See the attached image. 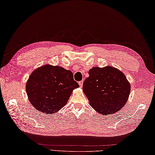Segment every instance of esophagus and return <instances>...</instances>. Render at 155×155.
<instances>
[{"label": "esophagus", "mask_w": 155, "mask_h": 155, "mask_svg": "<svg viewBox=\"0 0 155 155\" xmlns=\"http://www.w3.org/2000/svg\"><path fill=\"white\" fill-rule=\"evenodd\" d=\"M79 85H80V87H82V86H83V81H79Z\"/></svg>", "instance_id": "34e87169"}]
</instances>
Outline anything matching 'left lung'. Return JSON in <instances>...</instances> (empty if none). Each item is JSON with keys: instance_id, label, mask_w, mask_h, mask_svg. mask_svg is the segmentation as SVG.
Returning a JSON list of instances; mask_svg holds the SVG:
<instances>
[{"instance_id": "8db88e82", "label": "left lung", "mask_w": 155, "mask_h": 155, "mask_svg": "<svg viewBox=\"0 0 155 155\" xmlns=\"http://www.w3.org/2000/svg\"><path fill=\"white\" fill-rule=\"evenodd\" d=\"M88 74L83 91L90 106L104 115H112L122 108L130 92V84L125 75L112 66L94 67Z\"/></svg>"}]
</instances>
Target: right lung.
<instances>
[{"mask_svg": "<svg viewBox=\"0 0 155 155\" xmlns=\"http://www.w3.org/2000/svg\"><path fill=\"white\" fill-rule=\"evenodd\" d=\"M79 87L73 73L59 66L42 65L30 75L26 84L28 98L39 112L54 114L67 104Z\"/></svg>", "mask_w": 155, "mask_h": 155, "instance_id": "obj_1", "label": "right lung"}]
</instances>
